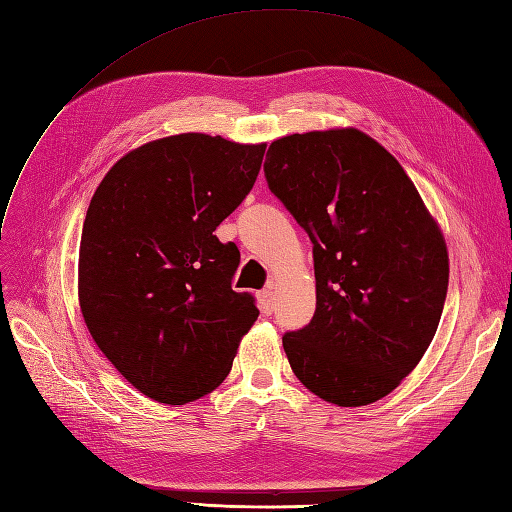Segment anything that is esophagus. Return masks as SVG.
Returning a JSON list of instances; mask_svg holds the SVG:
<instances>
[{
	"label": "esophagus",
	"mask_w": 512,
	"mask_h": 512,
	"mask_svg": "<svg viewBox=\"0 0 512 512\" xmlns=\"http://www.w3.org/2000/svg\"><path fill=\"white\" fill-rule=\"evenodd\" d=\"M256 297H258V306H260V312L265 314V316H269V314L273 312V308H275V301H273V288H265V290H260V293H258Z\"/></svg>",
	"instance_id": "esophagus-1"
}]
</instances>
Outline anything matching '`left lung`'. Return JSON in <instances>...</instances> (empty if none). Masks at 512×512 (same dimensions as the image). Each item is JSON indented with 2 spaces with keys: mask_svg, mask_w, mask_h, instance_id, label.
Wrapping results in <instances>:
<instances>
[{
  "mask_svg": "<svg viewBox=\"0 0 512 512\" xmlns=\"http://www.w3.org/2000/svg\"><path fill=\"white\" fill-rule=\"evenodd\" d=\"M265 176L314 245L316 310L282 338L288 364L331 405L377 403L435 338L450 273L444 232L403 165L355 127L280 137Z\"/></svg>",
  "mask_w": 512,
  "mask_h": 512,
  "instance_id": "1",
  "label": "left lung"
}]
</instances>
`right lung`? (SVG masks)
I'll use <instances>...</instances> for the list:
<instances>
[{
	"label": "right lung",
	"mask_w": 512,
	"mask_h": 512,
	"mask_svg": "<svg viewBox=\"0 0 512 512\" xmlns=\"http://www.w3.org/2000/svg\"><path fill=\"white\" fill-rule=\"evenodd\" d=\"M267 144L178 133L129 150L90 200L77 295L90 336L137 392L165 405L211 394L258 319L234 293V243L215 228L250 193Z\"/></svg>",
	"instance_id": "right-lung-1"
}]
</instances>
